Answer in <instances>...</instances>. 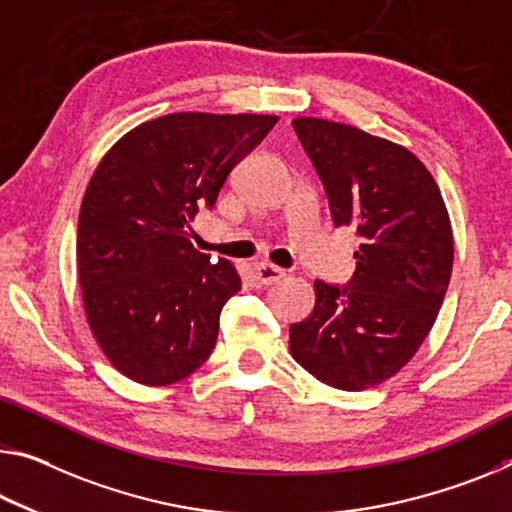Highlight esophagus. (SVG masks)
<instances>
[{"mask_svg":"<svg viewBox=\"0 0 512 512\" xmlns=\"http://www.w3.org/2000/svg\"><path fill=\"white\" fill-rule=\"evenodd\" d=\"M253 273H255V278L262 282V285H273V282H280L282 278H285V271H282L280 266L269 264V262L255 264Z\"/></svg>","mask_w":512,"mask_h":512,"instance_id":"obj_1","label":"esophagus"}]
</instances>
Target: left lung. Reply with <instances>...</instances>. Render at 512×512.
<instances>
[{
    "label": "left lung",
    "instance_id": "1",
    "mask_svg": "<svg viewBox=\"0 0 512 512\" xmlns=\"http://www.w3.org/2000/svg\"><path fill=\"white\" fill-rule=\"evenodd\" d=\"M291 125L332 221L353 227L360 248L348 285L314 282V310L289 326V348L316 380L360 392L399 373L433 328L453 269L449 212L433 175L403 145L323 118Z\"/></svg>",
    "mask_w": 512,
    "mask_h": 512
}]
</instances>
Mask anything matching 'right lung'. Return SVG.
I'll return each mask as SVG.
<instances>
[{"label":"right lung","instance_id":"obj_1","mask_svg":"<svg viewBox=\"0 0 512 512\" xmlns=\"http://www.w3.org/2000/svg\"><path fill=\"white\" fill-rule=\"evenodd\" d=\"M278 116L168 113L127 132L97 164L79 212L77 266L86 321L123 376L173 385L212 355L241 278L191 243L230 170Z\"/></svg>","mask_w":512,"mask_h":512}]
</instances>
